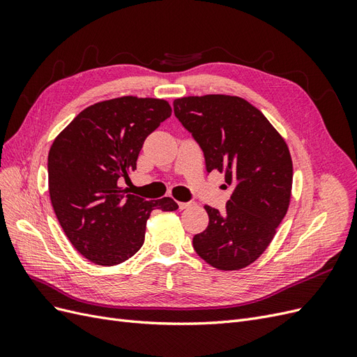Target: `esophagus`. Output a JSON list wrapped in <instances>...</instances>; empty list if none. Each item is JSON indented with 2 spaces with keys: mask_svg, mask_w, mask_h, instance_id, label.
<instances>
[{
  "mask_svg": "<svg viewBox=\"0 0 357 357\" xmlns=\"http://www.w3.org/2000/svg\"><path fill=\"white\" fill-rule=\"evenodd\" d=\"M190 205H192V202H178V208L180 210H185V208L190 207Z\"/></svg>",
  "mask_w": 357,
  "mask_h": 357,
  "instance_id": "1",
  "label": "esophagus"
}]
</instances>
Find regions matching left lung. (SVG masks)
<instances>
[{"instance_id": "1", "label": "left lung", "mask_w": 357, "mask_h": 357, "mask_svg": "<svg viewBox=\"0 0 357 357\" xmlns=\"http://www.w3.org/2000/svg\"><path fill=\"white\" fill-rule=\"evenodd\" d=\"M172 105L199 144L207 172H223L232 188L223 213L205 205L208 226L193 236V248L222 271L241 269L265 252L287 213L294 178L287 144L240 96H186Z\"/></svg>"}]
</instances>
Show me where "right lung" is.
Returning <instances> with one entry per match:
<instances>
[{
    "mask_svg": "<svg viewBox=\"0 0 357 357\" xmlns=\"http://www.w3.org/2000/svg\"><path fill=\"white\" fill-rule=\"evenodd\" d=\"M169 116L165 100L121 96L84 109L53 142L47 158L53 210L75 250L91 262H125L142 248L152 210L178 208L171 198L149 201L119 188L137 169L144 139Z\"/></svg>",
    "mask_w": 357,
    "mask_h": 357,
    "instance_id": "right-lung-1",
    "label": "right lung"
}]
</instances>
